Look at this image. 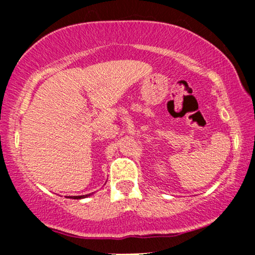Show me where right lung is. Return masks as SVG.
<instances>
[{"label":"right lung","mask_w":255,"mask_h":255,"mask_svg":"<svg viewBox=\"0 0 255 255\" xmlns=\"http://www.w3.org/2000/svg\"><path fill=\"white\" fill-rule=\"evenodd\" d=\"M90 195V194H89ZM89 195H79V197H74L73 199H81V198H86V197H89Z\"/></svg>","instance_id":"right-lung-1"}]
</instances>
